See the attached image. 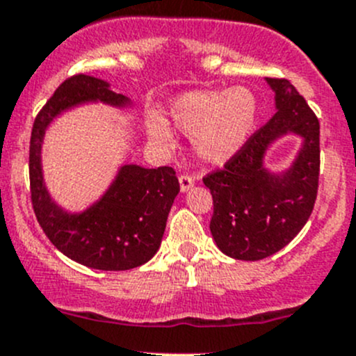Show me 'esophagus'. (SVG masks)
I'll list each match as a JSON object with an SVG mask.
<instances>
[{
    "label": "esophagus",
    "instance_id": "obj_1",
    "mask_svg": "<svg viewBox=\"0 0 356 356\" xmlns=\"http://www.w3.org/2000/svg\"><path fill=\"white\" fill-rule=\"evenodd\" d=\"M179 182H181V191L186 193L193 188V184H195V179L188 174H182L181 177H179Z\"/></svg>",
    "mask_w": 356,
    "mask_h": 356
}]
</instances>
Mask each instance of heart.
<instances>
[{"instance_id":"heart-1","label":"heart","mask_w":356,"mask_h":356,"mask_svg":"<svg viewBox=\"0 0 356 356\" xmlns=\"http://www.w3.org/2000/svg\"><path fill=\"white\" fill-rule=\"evenodd\" d=\"M170 117L179 131L191 136L201 160L222 163L245 145L253 131L257 99L246 88L188 92L175 99ZM149 132L156 141L170 139L168 127L158 118L152 120Z\"/></svg>"}]
</instances>
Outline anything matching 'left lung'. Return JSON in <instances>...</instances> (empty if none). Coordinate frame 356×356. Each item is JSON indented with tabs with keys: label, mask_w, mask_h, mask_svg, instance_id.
<instances>
[{
	"label": "left lung",
	"mask_w": 356,
	"mask_h": 356,
	"mask_svg": "<svg viewBox=\"0 0 356 356\" xmlns=\"http://www.w3.org/2000/svg\"><path fill=\"white\" fill-rule=\"evenodd\" d=\"M274 117L246 139L222 168L203 177L213 198L210 231L222 253L261 260L277 253L303 229L314 210L321 174V124L288 79L268 77ZM293 130L305 138L293 168L270 176L261 167L268 143Z\"/></svg>",
	"instance_id": "left-lung-1"
}]
</instances>
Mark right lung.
I'll list each match as a JSON object with an SVG mask.
<instances>
[{"mask_svg": "<svg viewBox=\"0 0 356 356\" xmlns=\"http://www.w3.org/2000/svg\"><path fill=\"white\" fill-rule=\"evenodd\" d=\"M88 99L125 105L102 79L75 74L65 79L39 110L29 146L31 201L39 225L63 254L96 270H129L146 264L160 248L179 179L172 167L125 165L102 201L81 215L60 210L46 193L41 175L44 129L60 111Z\"/></svg>", "mask_w": 356, "mask_h": 356, "instance_id": "add662e5", "label": "right lung"}]
</instances>
